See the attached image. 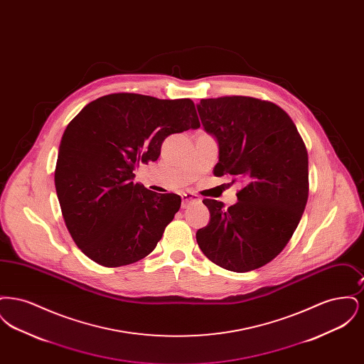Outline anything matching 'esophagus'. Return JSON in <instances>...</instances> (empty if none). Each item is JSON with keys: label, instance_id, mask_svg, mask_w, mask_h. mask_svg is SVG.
Returning a JSON list of instances; mask_svg holds the SVG:
<instances>
[{"label": "esophagus", "instance_id": "esophagus-1", "mask_svg": "<svg viewBox=\"0 0 364 364\" xmlns=\"http://www.w3.org/2000/svg\"><path fill=\"white\" fill-rule=\"evenodd\" d=\"M181 198H183V203H181V208H188L191 203H195V202H199V200H200V199H199L195 193H192V192L183 193Z\"/></svg>", "mask_w": 364, "mask_h": 364}]
</instances>
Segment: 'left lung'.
Returning a JSON list of instances; mask_svg holds the SVG:
<instances>
[{
    "instance_id": "left-lung-1",
    "label": "left lung",
    "mask_w": 364,
    "mask_h": 364,
    "mask_svg": "<svg viewBox=\"0 0 364 364\" xmlns=\"http://www.w3.org/2000/svg\"><path fill=\"white\" fill-rule=\"evenodd\" d=\"M202 125L217 140L214 176L245 180L225 208L203 199L208 225L196 232L215 264L244 273L274 259L291 240L309 199V154L291 117L277 105L251 97H221L196 105Z\"/></svg>"
}]
</instances>
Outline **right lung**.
Instances as JSON below:
<instances>
[{"instance_id":"1","label":"right lung","mask_w":364,"mask_h":364,"mask_svg":"<svg viewBox=\"0 0 364 364\" xmlns=\"http://www.w3.org/2000/svg\"><path fill=\"white\" fill-rule=\"evenodd\" d=\"M200 124L191 100L110 94L85 106L58 149L54 184L65 225L88 258L106 267L143 259L181 205L177 193L134 183L172 134Z\"/></svg>"}]
</instances>
